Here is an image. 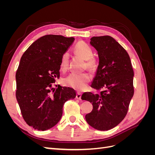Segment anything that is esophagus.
<instances>
[{
    "mask_svg": "<svg viewBox=\"0 0 155 155\" xmlns=\"http://www.w3.org/2000/svg\"><path fill=\"white\" fill-rule=\"evenodd\" d=\"M81 94H81V92H77V94H76V98H77V99L81 100Z\"/></svg>",
    "mask_w": 155,
    "mask_h": 155,
    "instance_id": "34e87169",
    "label": "esophagus"
}]
</instances>
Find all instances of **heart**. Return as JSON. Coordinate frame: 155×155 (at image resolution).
<instances>
[{"label": "heart", "mask_w": 155, "mask_h": 155, "mask_svg": "<svg viewBox=\"0 0 155 155\" xmlns=\"http://www.w3.org/2000/svg\"><path fill=\"white\" fill-rule=\"evenodd\" d=\"M74 51L77 55L85 60L87 68L91 72H95L97 68V62L94 58H92L93 51L87 44L83 41L79 42L75 46ZM69 54L68 51L64 52L61 58L60 68L62 70H67L68 66ZM91 77L87 72L83 73H72L63 80L64 84L78 91L83 90L87 87V83L91 81Z\"/></svg>", "instance_id": "b5f03b06"}]
</instances>
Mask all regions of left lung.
I'll return each instance as SVG.
<instances>
[{
    "instance_id": "8db88e82",
    "label": "left lung",
    "mask_w": 155,
    "mask_h": 155,
    "mask_svg": "<svg viewBox=\"0 0 155 155\" xmlns=\"http://www.w3.org/2000/svg\"><path fill=\"white\" fill-rule=\"evenodd\" d=\"M90 45L99 57L91 87L100 92H85L81 96V100L93 105L85 119L93 128L108 130L118 125L127 114L134 94V72L129 54L112 37H92Z\"/></svg>"
}]
</instances>
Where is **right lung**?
Segmentation results:
<instances>
[{"instance_id":"1","label":"right lung","mask_w":155,"mask_h":155,"mask_svg":"<svg viewBox=\"0 0 155 155\" xmlns=\"http://www.w3.org/2000/svg\"><path fill=\"white\" fill-rule=\"evenodd\" d=\"M74 37L46 35L34 42L22 55L16 73V98L23 118L35 129L46 130L57 124L65 102L74 99L73 88L51 87L59 78L60 61Z\"/></svg>"}]
</instances>
